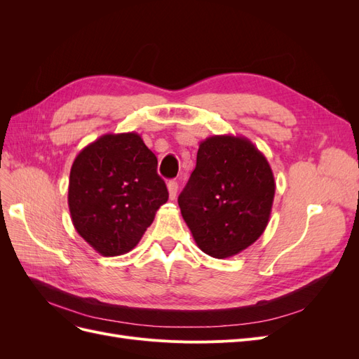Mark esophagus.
I'll use <instances>...</instances> for the list:
<instances>
[{
  "label": "esophagus",
  "mask_w": 359,
  "mask_h": 359,
  "mask_svg": "<svg viewBox=\"0 0 359 359\" xmlns=\"http://www.w3.org/2000/svg\"><path fill=\"white\" fill-rule=\"evenodd\" d=\"M168 191H169V198L173 201L177 198V191H178V182L177 181H169L168 182Z\"/></svg>",
  "instance_id": "34e87169"
}]
</instances>
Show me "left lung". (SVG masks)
Masks as SVG:
<instances>
[{"label": "left lung", "mask_w": 359, "mask_h": 359, "mask_svg": "<svg viewBox=\"0 0 359 359\" xmlns=\"http://www.w3.org/2000/svg\"><path fill=\"white\" fill-rule=\"evenodd\" d=\"M274 194V173L252 140L215 135L199 144L196 168L178 205L198 247L224 259L264 233Z\"/></svg>", "instance_id": "8db88e82"}]
</instances>
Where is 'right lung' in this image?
<instances>
[{
  "label": "right lung",
  "instance_id": "obj_1",
  "mask_svg": "<svg viewBox=\"0 0 359 359\" xmlns=\"http://www.w3.org/2000/svg\"><path fill=\"white\" fill-rule=\"evenodd\" d=\"M168 198L166 184L157 173V157L135 132L100 136L72 165V222L102 256L135 248Z\"/></svg>",
  "mask_w": 359,
  "mask_h": 359
}]
</instances>
